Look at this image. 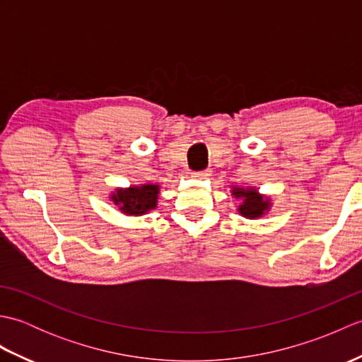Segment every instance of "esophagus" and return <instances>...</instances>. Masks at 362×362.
Instances as JSON below:
<instances>
[{"mask_svg":"<svg viewBox=\"0 0 362 362\" xmlns=\"http://www.w3.org/2000/svg\"><path fill=\"white\" fill-rule=\"evenodd\" d=\"M191 175H193L194 179L202 180V179H206V177H209V175H211V171H209V169H205V171H196V173H191Z\"/></svg>","mask_w":362,"mask_h":362,"instance_id":"1","label":"esophagus"}]
</instances>
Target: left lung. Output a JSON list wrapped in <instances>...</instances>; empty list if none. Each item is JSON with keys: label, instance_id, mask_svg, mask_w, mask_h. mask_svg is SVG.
<instances>
[{"label": "left lung", "instance_id": "left-lung-1", "mask_svg": "<svg viewBox=\"0 0 362 362\" xmlns=\"http://www.w3.org/2000/svg\"><path fill=\"white\" fill-rule=\"evenodd\" d=\"M232 196L236 199H241V205L238 206V211H240L241 216L249 218V219H257L261 218L266 211L271 209V201L269 197L259 194L257 189L253 188H238L233 187Z\"/></svg>", "mask_w": 362, "mask_h": 362}]
</instances>
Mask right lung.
I'll return each mask as SVG.
<instances>
[{
	"instance_id": "right-lung-1",
	"label": "right lung",
	"mask_w": 362,
	"mask_h": 362,
	"mask_svg": "<svg viewBox=\"0 0 362 362\" xmlns=\"http://www.w3.org/2000/svg\"><path fill=\"white\" fill-rule=\"evenodd\" d=\"M160 187L153 183H144L140 187L118 188L112 194V201L119 210L129 216H141L151 210H156Z\"/></svg>"
}]
</instances>
